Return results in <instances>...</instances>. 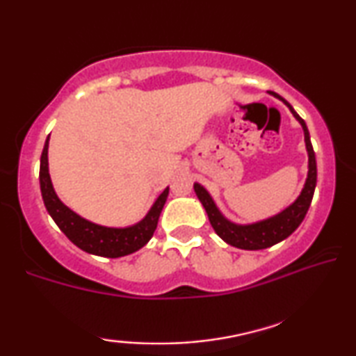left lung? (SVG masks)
I'll use <instances>...</instances> for the list:
<instances>
[{
    "label": "left lung",
    "mask_w": 356,
    "mask_h": 356,
    "mask_svg": "<svg viewBox=\"0 0 356 356\" xmlns=\"http://www.w3.org/2000/svg\"><path fill=\"white\" fill-rule=\"evenodd\" d=\"M277 99H281L284 104L289 107L292 115L297 118L298 123H300L303 128V135H305V146L308 152V175L305 186H303L302 193L296 199V202H292L289 207L282 210L271 218L257 221V223L250 225H236L228 218H225L223 213L220 212L218 207H216L212 195L209 194V191L204 186H200L199 183H194V191L197 194L200 202H202L205 212L209 215L210 225L213 226L215 233L223 239L226 244L238 247V249L244 250H261L268 249V247L277 244V242L284 241L286 238L296 231L300 223L305 218V215L310 209L313 194H315L316 188V159H315V151H313L312 141H310V133H308V128L303 122V118L293 111V107L287 102L284 97H281L276 92H270Z\"/></svg>",
    "instance_id": "obj_1"
}]
</instances>
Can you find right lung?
I'll return each instance as SVG.
<instances>
[{"instance_id": "1", "label": "right lung", "mask_w": 356, "mask_h": 356, "mask_svg": "<svg viewBox=\"0 0 356 356\" xmlns=\"http://www.w3.org/2000/svg\"><path fill=\"white\" fill-rule=\"evenodd\" d=\"M48 146L49 136L46 138L40 159L41 195H43L44 207L51 215V218L56 221V225L59 226V229L67 238L74 242L76 247H80L81 250L92 255L107 257V259H118V257L130 255L146 245L157 228L159 216H161L168 195V188L163 189V193L156 199L147 215L141 221H138L136 225L127 226V228H109V226L96 225L92 221L81 218L74 210H70L67 205L60 202L49 177Z\"/></svg>"}]
</instances>
